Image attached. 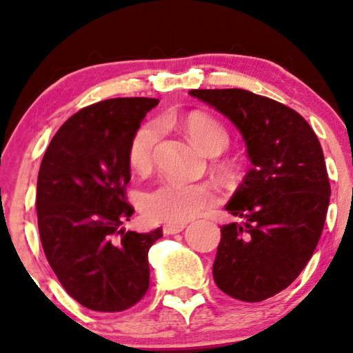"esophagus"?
<instances>
[{
  "label": "esophagus",
  "mask_w": 353,
  "mask_h": 353,
  "mask_svg": "<svg viewBox=\"0 0 353 353\" xmlns=\"http://www.w3.org/2000/svg\"><path fill=\"white\" fill-rule=\"evenodd\" d=\"M184 228H185V222H177V224H164L163 230H164V234H168V236H169V234L182 232Z\"/></svg>",
  "instance_id": "obj_1"
}]
</instances>
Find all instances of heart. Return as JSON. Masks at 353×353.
Instances as JSON below:
<instances>
[{
    "label": "heart",
    "instance_id": "b5f03b06",
    "mask_svg": "<svg viewBox=\"0 0 353 353\" xmlns=\"http://www.w3.org/2000/svg\"><path fill=\"white\" fill-rule=\"evenodd\" d=\"M185 132L205 154L222 152L229 144V134L219 121L205 114H192L185 121ZM161 134V124L145 123L132 136L128 159L137 172H145L152 164V154ZM217 202L216 190L205 182L164 179L149 189L141 199L145 217L157 222H185L201 216Z\"/></svg>",
    "mask_w": 353,
    "mask_h": 353
}]
</instances>
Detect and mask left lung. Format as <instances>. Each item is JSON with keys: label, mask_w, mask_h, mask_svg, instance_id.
I'll list each match as a JSON object with an SVG mask.
<instances>
[{"label": "left lung", "mask_w": 353, "mask_h": 353, "mask_svg": "<svg viewBox=\"0 0 353 353\" xmlns=\"http://www.w3.org/2000/svg\"><path fill=\"white\" fill-rule=\"evenodd\" d=\"M241 131L252 168L225 210L212 274L244 302L287 289L310 261L325 224L330 182L314 129L294 109L245 89H192Z\"/></svg>", "instance_id": "1"}]
</instances>
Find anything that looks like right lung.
Returning a JSON list of instances; mask_svg holds the SVG:
<instances>
[{
  "instance_id": "1",
  "label": "right lung",
  "mask_w": 353,
  "mask_h": 353,
  "mask_svg": "<svg viewBox=\"0 0 353 353\" xmlns=\"http://www.w3.org/2000/svg\"><path fill=\"white\" fill-rule=\"evenodd\" d=\"M154 98H114L72 114L48 145L38 174L36 210L48 262L68 294L86 309L121 312L149 289L148 252L163 229L123 225L131 181L128 149Z\"/></svg>"
}]
</instances>
